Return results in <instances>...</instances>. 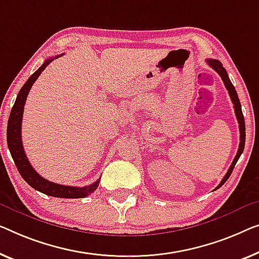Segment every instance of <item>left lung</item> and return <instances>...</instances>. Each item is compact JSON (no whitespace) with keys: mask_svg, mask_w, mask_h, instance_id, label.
Instances as JSON below:
<instances>
[{"mask_svg":"<svg viewBox=\"0 0 259 259\" xmlns=\"http://www.w3.org/2000/svg\"><path fill=\"white\" fill-rule=\"evenodd\" d=\"M207 64L209 65V66L213 68L215 72H218L219 75L221 76L223 83H225L227 91H228V93H229V96H230L231 101H233V103H234L235 115H236L238 124H240V125H238V128H240V146H238L237 153H236V156H235V158H234L233 163H231V165H230L228 172H227L226 176L223 177V179H222L221 183L219 184V186L215 188V190H218V188L221 187L222 185L225 184L227 180H228V178H229L230 175H231V172H233V169L235 167V165H236L237 160L240 159V157H241V154L243 152V150H244V145H245V122H244V116H243V113H242L240 99H238L236 90H235L234 84L231 83V81L229 79L228 73H227L226 68L223 67L222 64L220 63L219 60H216V59H207Z\"/></svg>","mask_w":259,"mask_h":259,"instance_id":"1","label":"left lung"}]
</instances>
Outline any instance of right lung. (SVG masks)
Returning <instances> with one entry per match:
<instances>
[{"label":"right lung","mask_w":259,"mask_h":259,"mask_svg":"<svg viewBox=\"0 0 259 259\" xmlns=\"http://www.w3.org/2000/svg\"><path fill=\"white\" fill-rule=\"evenodd\" d=\"M59 57L60 56H57L55 58H49L48 60H45L44 64L30 76L24 84H23V87L21 88V91H19L16 98V101H15L13 109H11L9 121H8L7 142L8 148H9L11 157H13L19 175L22 176V178L24 179L31 187L44 193L46 195L55 196V198L79 199L92 194V193L99 187L100 179L96 180L95 183L91 184L90 186L84 187L65 186V185L51 183V181L46 180L43 177H40L36 171H34L33 167L31 166L22 144V117L29 92L31 90V87H32V84L34 83V81L38 79V76L40 75V73L44 71L46 66H48L50 63H52L53 59H57V58Z\"/></svg>","instance_id":"1"}]
</instances>
